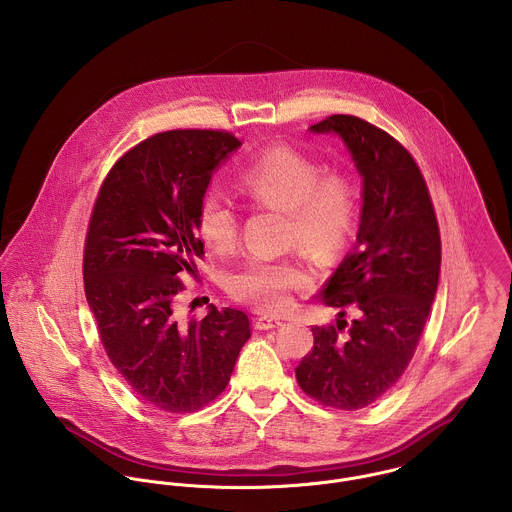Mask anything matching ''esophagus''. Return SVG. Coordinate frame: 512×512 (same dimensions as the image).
<instances>
[{
    "mask_svg": "<svg viewBox=\"0 0 512 512\" xmlns=\"http://www.w3.org/2000/svg\"><path fill=\"white\" fill-rule=\"evenodd\" d=\"M282 324H284V322H282L280 318H268V316L256 318V322H254L256 330H272V328H278V326H282Z\"/></svg>",
    "mask_w": 512,
    "mask_h": 512,
    "instance_id": "1",
    "label": "esophagus"
}]
</instances>
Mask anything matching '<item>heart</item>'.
Listing matches in <instances>:
<instances>
[{
	"label": "heart",
	"mask_w": 512,
	"mask_h": 512,
	"mask_svg": "<svg viewBox=\"0 0 512 512\" xmlns=\"http://www.w3.org/2000/svg\"><path fill=\"white\" fill-rule=\"evenodd\" d=\"M242 192L256 204L286 212V238L318 260L334 258L347 242L357 192L343 172H324L314 159L276 147L260 155L240 174ZM198 234L208 248L226 254L240 236V218L218 192H206L198 206ZM308 274L296 260L250 258L230 278V292L258 310L280 312L290 306L292 290L304 286Z\"/></svg>",
	"instance_id": "heart-1"
}]
</instances>
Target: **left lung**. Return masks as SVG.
Instances as JSON below:
<instances>
[{
	"mask_svg": "<svg viewBox=\"0 0 512 512\" xmlns=\"http://www.w3.org/2000/svg\"><path fill=\"white\" fill-rule=\"evenodd\" d=\"M310 133L343 141L361 176V212L353 250L318 296L340 308L336 326L312 328L296 379L322 405L355 411L387 393L415 353L439 286L441 238L421 171L393 137L351 115Z\"/></svg>",
	"mask_w": 512,
	"mask_h": 512,
	"instance_id": "1",
	"label": "left lung"
}]
</instances>
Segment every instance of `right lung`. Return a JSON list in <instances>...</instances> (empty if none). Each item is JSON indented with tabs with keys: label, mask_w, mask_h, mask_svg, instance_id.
Masks as SVG:
<instances>
[{
	"label": "right lung",
	"mask_w": 512,
	"mask_h": 512,
	"mask_svg": "<svg viewBox=\"0 0 512 512\" xmlns=\"http://www.w3.org/2000/svg\"><path fill=\"white\" fill-rule=\"evenodd\" d=\"M242 147L220 131H167L131 149L105 178L93 208L83 278L101 343L149 405L188 413L214 401L230 381L248 316L208 306L178 322L180 274L204 254L198 206L214 172Z\"/></svg>",
	"instance_id": "add662e5"
}]
</instances>
